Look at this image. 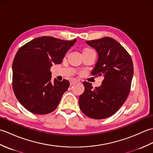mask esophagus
<instances>
[{"label":"esophagus","mask_w":153,"mask_h":153,"mask_svg":"<svg viewBox=\"0 0 153 153\" xmlns=\"http://www.w3.org/2000/svg\"><path fill=\"white\" fill-rule=\"evenodd\" d=\"M77 82H77V80H74H74H71L70 81V85H73L74 84H76Z\"/></svg>","instance_id":"34e87169"}]
</instances>
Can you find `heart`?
Returning a JSON list of instances; mask_svg holds the SVG:
<instances>
[{
    "label": "heart",
    "instance_id": "obj_1",
    "mask_svg": "<svg viewBox=\"0 0 153 153\" xmlns=\"http://www.w3.org/2000/svg\"><path fill=\"white\" fill-rule=\"evenodd\" d=\"M86 50H91V49H88V48H86V49H85L84 51H86Z\"/></svg>",
    "mask_w": 153,
    "mask_h": 153
}]
</instances>
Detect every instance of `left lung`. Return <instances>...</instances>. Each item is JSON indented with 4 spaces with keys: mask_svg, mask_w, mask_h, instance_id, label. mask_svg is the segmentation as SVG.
Listing matches in <instances>:
<instances>
[{
    "mask_svg": "<svg viewBox=\"0 0 153 153\" xmlns=\"http://www.w3.org/2000/svg\"><path fill=\"white\" fill-rule=\"evenodd\" d=\"M86 43L98 54L91 74L102 76L104 79L101 85L95 89L91 83H83L85 91L79 97V108L89 118H108L118 111L130 91L133 62L125 48L111 37L87 41Z\"/></svg>",
    "mask_w": 153,
    "mask_h": 153,
    "instance_id": "left-lung-1",
    "label": "left lung"
}]
</instances>
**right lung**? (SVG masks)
Listing matches in <instances>:
<instances>
[{
	"instance_id": "right-lung-1",
	"label": "right lung",
	"mask_w": 153,
	"mask_h": 153,
	"mask_svg": "<svg viewBox=\"0 0 153 153\" xmlns=\"http://www.w3.org/2000/svg\"><path fill=\"white\" fill-rule=\"evenodd\" d=\"M50 36L38 37L19 48L12 64V87L19 103L35 114H46L57 108L70 83L51 81V68L60 64L76 42Z\"/></svg>"
}]
</instances>
